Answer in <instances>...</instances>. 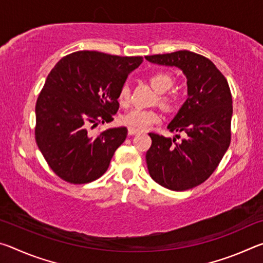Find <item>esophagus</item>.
Masks as SVG:
<instances>
[{
	"label": "esophagus",
	"mask_w": 263,
	"mask_h": 263,
	"mask_svg": "<svg viewBox=\"0 0 263 263\" xmlns=\"http://www.w3.org/2000/svg\"><path fill=\"white\" fill-rule=\"evenodd\" d=\"M138 133H141V131L137 130V128L128 127V136H135V135H138Z\"/></svg>",
	"instance_id": "esophagus-1"
}]
</instances>
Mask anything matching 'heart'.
Listing matches in <instances>:
<instances>
[{"instance_id": "1", "label": "heart", "mask_w": 263, "mask_h": 263, "mask_svg": "<svg viewBox=\"0 0 263 263\" xmlns=\"http://www.w3.org/2000/svg\"><path fill=\"white\" fill-rule=\"evenodd\" d=\"M174 77L171 73L159 70L149 74L148 82L151 83L155 90L159 91V104L168 111L176 109L180 105L182 100V94L179 90L167 91L174 84ZM118 103L122 106H128L131 102V91L127 84L124 83L119 88L117 94ZM161 121V115L158 110H142V109H133L127 111L121 116V123L124 125L130 126L137 130H146L153 124H157Z\"/></svg>"}]
</instances>
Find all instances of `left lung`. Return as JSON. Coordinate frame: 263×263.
I'll use <instances>...</instances> for the list:
<instances>
[{"mask_svg": "<svg viewBox=\"0 0 263 263\" xmlns=\"http://www.w3.org/2000/svg\"><path fill=\"white\" fill-rule=\"evenodd\" d=\"M145 58L179 67L188 84V99L168 125L171 132H184L185 137L176 142L175 138L148 133L149 175L167 189H191L211 176L230 146L233 106L228 80L210 59L190 51Z\"/></svg>", "mask_w": 263, "mask_h": 263, "instance_id": "8db88e82", "label": "left lung"}]
</instances>
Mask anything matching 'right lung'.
I'll list each match as a JSON object with an SVG mask.
<instances>
[{
  "mask_svg": "<svg viewBox=\"0 0 263 263\" xmlns=\"http://www.w3.org/2000/svg\"><path fill=\"white\" fill-rule=\"evenodd\" d=\"M141 62L142 57L78 51L62 58L48 74L35 103L34 136L61 180L89 183L108 171L127 128H109L96 136L89 130L114 121L119 88Z\"/></svg>",
  "mask_w": 263,
  "mask_h": 263,
  "instance_id": "add662e5",
  "label": "right lung"
}]
</instances>
